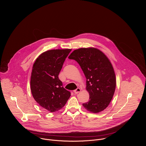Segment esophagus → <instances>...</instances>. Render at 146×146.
<instances>
[{
  "instance_id": "esophagus-1",
  "label": "esophagus",
  "mask_w": 146,
  "mask_h": 146,
  "mask_svg": "<svg viewBox=\"0 0 146 146\" xmlns=\"http://www.w3.org/2000/svg\"><path fill=\"white\" fill-rule=\"evenodd\" d=\"M80 89L79 88H76L75 90H74V92L75 93V94H77V93H79L80 92Z\"/></svg>"
}]
</instances>
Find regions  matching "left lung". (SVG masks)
<instances>
[{"mask_svg": "<svg viewBox=\"0 0 146 146\" xmlns=\"http://www.w3.org/2000/svg\"><path fill=\"white\" fill-rule=\"evenodd\" d=\"M68 58L79 64L86 79L89 101L83 104L92 113L104 111L112 100L116 88L113 68L104 53L94 48L74 50Z\"/></svg>", "mask_w": 146, "mask_h": 146, "instance_id": "obj_1", "label": "left lung"}]
</instances>
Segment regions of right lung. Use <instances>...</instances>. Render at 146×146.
Wrapping results in <instances>:
<instances>
[{"label":"right lung","mask_w":146,"mask_h":146,"mask_svg":"<svg viewBox=\"0 0 146 146\" xmlns=\"http://www.w3.org/2000/svg\"><path fill=\"white\" fill-rule=\"evenodd\" d=\"M71 49H53L41 54L33 64L30 85L36 102L53 112L66 104L71 93L62 86L58 78L63 64Z\"/></svg>","instance_id":"obj_1"}]
</instances>
